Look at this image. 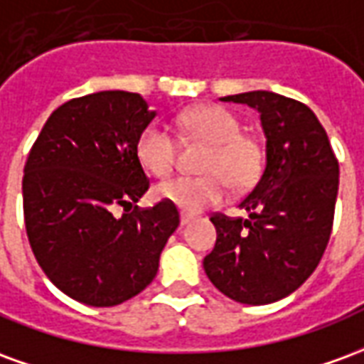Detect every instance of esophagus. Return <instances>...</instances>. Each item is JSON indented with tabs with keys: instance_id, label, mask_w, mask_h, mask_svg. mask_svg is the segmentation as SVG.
Returning <instances> with one entry per match:
<instances>
[{
	"instance_id": "34e87169",
	"label": "esophagus",
	"mask_w": 364,
	"mask_h": 364,
	"mask_svg": "<svg viewBox=\"0 0 364 364\" xmlns=\"http://www.w3.org/2000/svg\"><path fill=\"white\" fill-rule=\"evenodd\" d=\"M193 222V218L191 216H185V214H181V226H187V224H191Z\"/></svg>"
}]
</instances>
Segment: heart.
I'll list each match as a JSON object with an SVG mask.
<instances>
[{"label": "heart", "mask_w": 364, "mask_h": 364, "mask_svg": "<svg viewBox=\"0 0 364 364\" xmlns=\"http://www.w3.org/2000/svg\"><path fill=\"white\" fill-rule=\"evenodd\" d=\"M179 127L189 138L205 140L210 150L205 156L200 177L177 175L156 185L154 195L171 203L187 214H198L220 205L230 185L245 189L257 181L261 173V146L232 111L220 105H200L179 114ZM136 158L151 175L164 177L175 166L177 142L173 134L159 122H151L138 134Z\"/></svg>", "instance_id": "1"}]
</instances>
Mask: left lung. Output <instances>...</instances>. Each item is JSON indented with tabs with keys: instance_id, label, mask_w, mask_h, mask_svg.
Instances as JSON below:
<instances>
[{
	"instance_id": "obj_1",
	"label": "left lung",
	"mask_w": 364,
	"mask_h": 364,
	"mask_svg": "<svg viewBox=\"0 0 364 364\" xmlns=\"http://www.w3.org/2000/svg\"><path fill=\"white\" fill-rule=\"evenodd\" d=\"M259 111L267 164L240 203L250 218L216 213V245L205 257L206 277L242 304H271L318 267L331 236L339 164L310 107L273 91L222 97Z\"/></svg>"
}]
</instances>
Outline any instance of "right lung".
Masks as SVG:
<instances>
[{
  "instance_id": "obj_1",
  "label": "right lung",
  "mask_w": 364,
  "mask_h": 364,
  "mask_svg": "<svg viewBox=\"0 0 364 364\" xmlns=\"http://www.w3.org/2000/svg\"><path fill=\"white\" fill-rule=\"evenodd\" d=\"M154 117L138 93L77 97L52 112L28 151V244L44 274L82 304L107 308L142 292L179 226L171 203L136 205L150 187L136 140Z\"/></svg>"
}]
</instances>
